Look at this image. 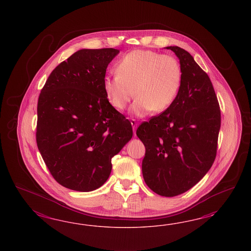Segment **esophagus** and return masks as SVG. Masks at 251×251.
I'll list each match as a JSON object with an SVG mask.
<instances>
[{"label": "esophagus", "instance_id": "34e87169", "mask_svg": "<svg viewBox=\"0 0 251 251\" xmlns=\"http://www.w3.org/2000/svg\"><path fill=\"white\" fill-rule=\"evenodd\" d=\"M130 123H131V126H132V129H133V133L135 134V132H136L137 129V123L134 120H131L130 121Z\"/></svg>", "mask_w": 251, "mask_h": 251}]
</instances>
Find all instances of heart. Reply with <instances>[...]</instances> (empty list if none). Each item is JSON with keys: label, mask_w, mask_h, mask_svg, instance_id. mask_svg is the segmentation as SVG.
<instances>
[{"label": "heart", "mask_w": 251, "mask_h": 251, "mask_svg": "<svg viewBox=\"0 0 251 251\" xmlns=\"http://www.w3.org/2000/svg\"><path fill=\"white\" fill-rule=\"evenodd\" d=\"M182 72L175 57L145 50L125 55L118 64V74L103 82L109 104L117 110L125 109L134 97L130 113L143 117L150 110L159 113L174 102L181 84Z\"/></svg>", "instance_id": "obj_1"}]
</instances>
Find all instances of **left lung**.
Listing matches in <instances>:
<instances>
[{"label": "left lung", "instance_id": "1", "mask_svg": "<svg viewBox=\"0 0 251 251\" xmlns=\"http://www.w3.org/2000/svg\"><path fill=\"white\" fill-rule=\"evenodd\" d=\"M167 49L179 60V90L171 106L143 122L136 134L146 150V185L158 195L174 197L195 186L213 166L221 112L213 84L193 57L176 46Z\"/></svg>", "mask_w": 251, "mask_h": 251}]
</instances>
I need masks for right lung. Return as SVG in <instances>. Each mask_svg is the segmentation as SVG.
I'll return each mask as SVG.
<instances>
[{"label":"right lung","instance_id":"1","mask_svg":"<svg viewBox=\"0 0 251 251\" xmlns=\"http://www.w3.org/2000/svg\"><path fill=\"white\" fill-rule=\"evenodd\" d=\"M115 49L80 50L49 76L38 102L37 145L54 179L76 191L100 188L111 158L132 137L130 122L103 87Z\"/></svg>","mask_w":251,"mask_h":251}]
</instances>
